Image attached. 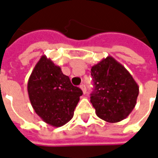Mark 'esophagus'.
I'll list each match as a JSON object with an SVG mask.
<instances>
[{"instance_id": "34e87169", "label": "esophagus", "mask_w": 158, "mask_h": 158, "mask_svg": "<svg viewBox=\"0 0 158 158\" xmlns=\"http://www.w3.org/2000/svg\"><path fill=\"white\" fill-rule=\"evenodd\" d=\"M79 87H80V89H82L83 93H84V94H85V93H86V87H85V85H81L80 86H79Z\"/></svg>"}]
</instances>
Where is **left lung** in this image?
<instances>
[{
  "mask_svg": "<svg viewBox=\"0 0 158 158\" xmlns=\"http://www.w3.org/2000/svg\"><path fill=\"white\" fill-rule=\"evenodd\" d=\"M94 89L90 102L98 117L116 123L135 108L139 87L131 74L111 56L91 68Z\"/></svg>",
  "mask_w": 158,
  "mask_h": 158,
  "instance_id": "left-lung-1",
  "label": "left lung"
}]
</instances>
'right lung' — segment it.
I'll use <instances>...</instances> for the list:
<instances>
[{"instance_id":"obj_1","label":"right lung","mask_w":158,"mask_h":158,"mask_svg":"<svg viewBox=\"0 0 158 158\" xmlns=\"http://www.w3.org/2000/svg\"><path fill=\"white\" fill-rule=\"evenodd\" d=\"M27 91L30 102L37 115L54 127L64 126L73 118V111L83 94L73 86L61 68L45 55L29 77Z\"/></svg>"}]
</instances>
